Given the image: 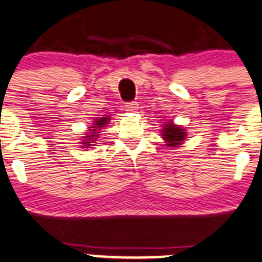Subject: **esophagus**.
Returning a JSON list of instances; mask_svg holds the SVG:
<instances>
[{
	"label": "esophagus",
	"instance_id": "obj_1",
	"mask_svg": "<svg viewBox=\"0 0 262 262\" xmlns=\"http://www.w3.org/2000/svg\"><path fill=\"white\" fill-rule=\"evenodd\" d=\"M138 108H140V105L137 104L136 102L126 103V105H125L126 112H136V111H138Z\"/></svg>",
	"mask_w": 262,
	"mask_h": 262
}]
</instances>
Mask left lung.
<instances>
[{
  "label": "left lung",
  "mask_w": 262,
  "mask_h": 262,
  "mask_svg": "<svg viewBox=\"0 0 262 262\" xmlns=\"http://www.w3.org/2000/svg\"><path fill=\"white\" fill-rule=\"evenodd\" d=\"M162 138L168 147H179L183 145L184 140L187 138V129H184L181 125H178L172 120H167L162 125Z\"/></svg>",
  "instance_id": "8db88e82"
}]
</instances>
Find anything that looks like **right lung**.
Returning <instances> with one entry per match:
<instances>
[{
  "label": "right lung",
  "instance_id": "1",
  "mask_svg": "<svg viewBox=\"0 0 262 262\" xmlns=\"http://www.w3.org/2000/svg\"><path fill=\"white\" fill-rule=\"evenodd\" d=\"M94 121L91 126H89V130H86L83 137H81V145L83 148H90L96 143L99 138V134L110 124L111 116H100V117H93Z\"/></svg>",
  "mask_w": 262,
  "mask_h": 262
}]
</instances>
